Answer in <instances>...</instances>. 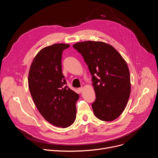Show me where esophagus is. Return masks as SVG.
<instances>
[{"mask_svg": "<svg viewBox=\"0 0 158 158\" xmlns=\"http://www.w3.org/2000/svg\"><path fill=\"white\" fill-rule=\"evenodd\" d=\"M78 91L80 92V93H82L83 91V87H80V88H78Z\"/></svg>", "mask_w": 158, "mask_h": 158, "instance_id": "esophagus-1", "label": "esophagus"}]
</instances>
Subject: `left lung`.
<instances>
[{"mask_svg":"<svg viewBox=\"0 0 158 158\" xmlns=\"http://www.w3.org/2000/svg\"><path fill=\"white\" fill-rule=\"evenodd\" d=\"M73 48L81 54L93 76L94 115L104 121L115 120L125 109L131 93L126 60L114 47L101 41L77 42Z\"/></svg>","mask_w":158,"mask_h":158,"instance_id":"8db88e82","label":"left lung"}]
</instances>
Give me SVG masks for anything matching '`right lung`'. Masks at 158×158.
Listing matches in <instances>:
<instances>
[{
  "instance_id": "obj_1",
  "label": "right lung",
  "mask_w": 158,
  "mask_h": 158,
  "mask_svg": "<svg viewBox=\"0 0 158 158\" xmlns=\"http://www.w3.org/2000/svg\"><path fill=\"white\" fill-rule=\"evenodd\" d=\"M69 44H55L42 49L31 65L28 84L34 104L42 117L65 128L76 120L79 96L67 85L62 73V51Z\"/></svg>"
}]
</instances>
